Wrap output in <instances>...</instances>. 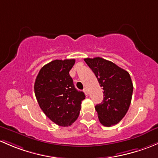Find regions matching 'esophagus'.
Returning <instances> with one entry per match:
<instances>
[{
    "instance_id": "1",
    "label": "esophagus",
    "mask_w": 158,
    "mask_h": 158,
    "mask_svg": "<svg viewBox=\"0 0 158 158\" xmlns=\"http://www.w3.org/2000/svg\"><path fill=\"white\" fill-rule=\"evenodd\" d=\"M84 92L85 93L86 95H88V94H89V92H88V90H87V88H84Z\"/></svg>"
}]
</instances>
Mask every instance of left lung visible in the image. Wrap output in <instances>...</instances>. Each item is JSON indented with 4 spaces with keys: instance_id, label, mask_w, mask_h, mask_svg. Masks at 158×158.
<instances>
[{
    "instance_id": "8db88e82",
    "label": "left lung",
    "mask_w": 158,
    "mask_h": 158,
    "mask_svg": "<svg viewBox=\"0 0 158 158\" xmlns=\"http://www.w3.org/2000/svg\"><path fill=\"white\" fill-rule=\"evenodd\" d=\"M103 90V100L95 106L100 123L110 127L119 123L131 103L133 84L128 71L110 61L97 57L85 58Z\"/></svg>"
}]
</instances>
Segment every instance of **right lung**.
Listing matches in <instances>:
<instances>
[{"label":"right lung","mask_w":158,"mask_h":158,"mask_svg":"<svg viewBox=\"0 0 158 158\" xmlns=\"http://www.w3.org/2000/svg\"><path fill=\"white\" fill-rule=\"evenodd\" d=\"M74 59L54 60L44 65L34 84L36 100L43 113L55 124L69 126L78 118L84 93L77 91L69 74Z\"/></svg>","instance_id":"obj_1"}]
</instances>
